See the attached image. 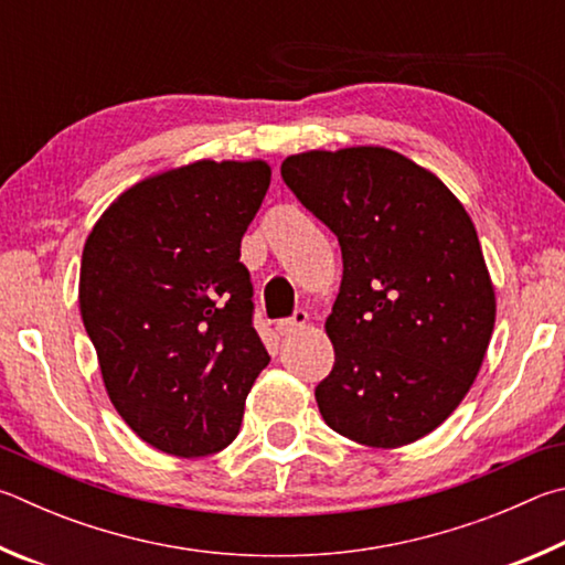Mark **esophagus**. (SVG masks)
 <instances>
[{"mask_svg": "<svg viewBox=\"0 0 565 565\" xmlns=\"http://www.w3.org/2000/svg\"><path fill=\"white\" fill-rule=\"evenodd\" d=\"M308 312L305 310H295V315L292 318H285V320H277V324H275V330H277V334H280V338H290V334H295L298 330H302L305 324H308Z\"/></svg>", "mask_w": 565, "mask_h": 565, "instance_id": "esophagus-1", "label": "esophagus"}]
</instances>
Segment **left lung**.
Listing matches in <instances>:
<instances>
[{
    "label": "left lung",
    "instance_id": "1",
    "mask_svg": "<svg viewBox=\"0 0 565 565\" xmlns=\"http://www.w3.org/2000/svg\"><path fill=\"white\" fill-rule=\"evenodd\" d=\"M280 173L342 247L322 419L364 447L422 439L467 397L493 332L477 227L437 175L390 148L288 156Z\"/></svg>",
    "mask_w": 565,
    "mask_h": 565
}]
</instances>
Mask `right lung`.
Masks as SVG:
<instances>
[{
    "label": "right lung",
    "instance_id": "obj_1",
    "mask_svg": "<svg viewBox=\"0 0 565 565\" xmlns=\"http://www.w3.org/2000/svg\"><path fill=\"white\" fill-rule=\"evenodd\" d=\"M265 161H195L121 193L88 233L78 308L108 399L153 449L195 459L237 437L270 358L241 241Z\"/></svg>",
    "mask_w": 565,
    "mask_h": 565
}]
</instances>
